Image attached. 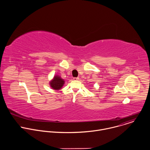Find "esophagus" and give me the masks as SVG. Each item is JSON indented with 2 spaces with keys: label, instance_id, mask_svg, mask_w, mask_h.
Returning <instances> with one entry per match:
<instances>
[{
  "label": "esophagus",
  "instance_id": "esophagus-1",
  "mask_svg": "<svg viewBox=\"0 0 150 150\" xmlns=\"http://www.w3.org/2000/svg\"><path fill=\"white\" fill-rule=\"evenodd\" d=\"M79 78H78V77H77V78H74V81H78V80H79Z\"/></svg>",
  "mask_w": 150,
  "mask_h": 150
}]
</instances>
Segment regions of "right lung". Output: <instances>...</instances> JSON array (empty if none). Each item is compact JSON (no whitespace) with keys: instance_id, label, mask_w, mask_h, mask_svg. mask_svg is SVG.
<instances>
[{"instance_id":"right-lung-1","label":"right lung","mask_w":150,"mask_h":150,"mask_svg":"<svg viewBox=\"0 0 150 150\" xmlns=\"http://www.w3.org/2000/svg\"><path fill=\"white\" fill-rule=\"evenodd\" d=\"M50 87L54 90H60L65 83L64 79H62L59 75H55L53 79L50 82Z\"/></svg>"}]
</instances>
